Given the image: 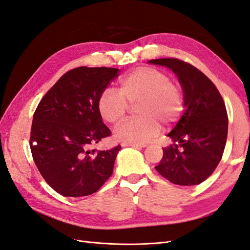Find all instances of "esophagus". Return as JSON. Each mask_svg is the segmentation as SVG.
Masks as SVG:
<instances>
[{"instance_id": "34e87169", "label": "esophagus", "mask_w": 250, "mask_h": 250, "mask_svg": "<svg viewBox=\"0 0 250 250\" xmlns=\"http://www.w3.org/2000/svg\"><path fill=\"white\" fill-rule=\"evenodd\" d=\"M121 146H122V147L140 148V147H145L146 145H144V144H135V143H126V142H123V143H121Z\"/></svg>"}]
</instances>
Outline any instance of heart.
Returning <instances> with one entry per match:
<instances>
[{
  "instance_id": "b5f03b06",
  "label": "heart",
  "mask_w": 250,
  "mask_h": 250,
  "mask_svg": "<svg viewBox=\"0 0 250 250\" xmlns=\"http://www.w3.org/2000/svg\"><path fill=\"white\" fill-rule=\"evenodd\" d=\"M129 103H135L139 117L126 121L115 131L118 141L142 144L160 132L161 124L176 123L185 107L183 88L165 72L140 66L120 79L119 90L105 88L98 99V110L104 121L118 125L124 120Z\"/></svg>"
}]
</instances>
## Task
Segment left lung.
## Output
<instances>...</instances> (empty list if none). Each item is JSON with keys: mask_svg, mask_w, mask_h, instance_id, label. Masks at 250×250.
I'll list each match as a JSON object with an SVG mask.
<instances>
[{"mask_svg": "<svg viewBox=\"0 0 250 250\" xmlns=\"http://www.w3.org/2000/svg\"><path fill=\"white\" fill-rule=\"evenodd\" d=\"M150 63L169 67L176 75L185 98V111L168 137L173 144L163 148L155 169L170 183L199 185L220 163L229 120L219 90L197 67L177 58L151 59Z\"/></svg>", "mask_w": 250, "mask_h": 250, "instance_id": "obj_1", "label": "left lung"}]
</instances>
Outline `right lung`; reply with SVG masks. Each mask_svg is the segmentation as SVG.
Wrapping results in <instances>:
<instances>
[{"instance_id": "obj_1", "label": "right lung", "mask_w": 250, "mask_h": 250, "mask_svg": "<svg viewBox=\"0 0 250 250\" xmlns=\"http://www.w3.org/2000/svg\"><path fill=\"white\" fill-rule=\"evenodd\" d=\"M118 73L105 66L66 72L34 112L30 134L34 163L47 184L65 197L96 193L113 172L121 146L89 148L111 133L102 122L98 99Z\"/></svg>"}]
</instances>
